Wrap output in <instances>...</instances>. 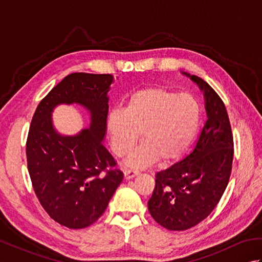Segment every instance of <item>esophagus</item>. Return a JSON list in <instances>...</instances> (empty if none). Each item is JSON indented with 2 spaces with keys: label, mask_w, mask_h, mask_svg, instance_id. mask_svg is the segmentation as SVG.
<instances>
[{
  "label": "esophagus",
  "mask_w": 262,
  "mask_h": 262,
  "mask_svg": "<svg viewBox=\"0 0 262 262\" xmlns=\"http://www.w3.org/2000/svg\"><path fill=\"white\" fill-rule=\"evenodd\" d=\"M138 173H140V172L136 171V170L127 169V170H125V172H124V177H125L126 180H129V179H133V178H134V177H136Z\"/></svg>",
  "instance_id": "obj_1"
}]
</instances>
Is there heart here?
<instances>
[{"instance_id":"1","label":"heart","mask_w":262,"mask_h":262,"mask_svg":"<svg viewBox=\"0 0 262 262\" xmlns=\"http://www.w3.org/2000/svg\"><path fill=\"white\" fill-rule=\"evenodd\" d=\"M199 124L200 107L191 94L149 88L133 94L124 110L110 111L107 132L118 157L129 151L140 132L143 142L126 159L128 166L138 169L159 158H179L192 143Z\"/></svg>"}]
</instances>
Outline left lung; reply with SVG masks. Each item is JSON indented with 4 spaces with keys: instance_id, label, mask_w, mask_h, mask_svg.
I'll list each match as a JSON object with an SVG mask.
<instances>
[{
    "instance_id": "obj_1",
    "label": "left lung",
    "mask_w": 262,
    "mask_h": 262,
    "mask_svg": "<svg viewBox=\"0 0 262 262\" xmlns=\"http://www.w3.org/2000/svg\"><path fill=\"white\" fill-rule=\"evenodd\" d=\"M190 77L204 93L207 120L192 151L160 171L147 207L157 223L170 231H185L214 210L230 180L233 135L224 102L203 79Z\"/></svg>"
}]
</instances>
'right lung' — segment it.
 <instances>
[{"mask_svg":"<svg viewBox=\"0 0 262 262\" xmlns=\"http://www.w3.org/2000/svg\"><path fill=\"white\" fill-rule=\"evenodd\" d=\"M111 74L72 73L53 88L32 117L26 153L33 190L48 215L69 229H84L101 216L124 179L103 141L107 134ZM76 103L91 125L75 136L53 127L52 111Z\"/></svg>","mask_w":262,"mask_h":262,"instance_id":"obj_1","label":"right lung"}]
</instances>
